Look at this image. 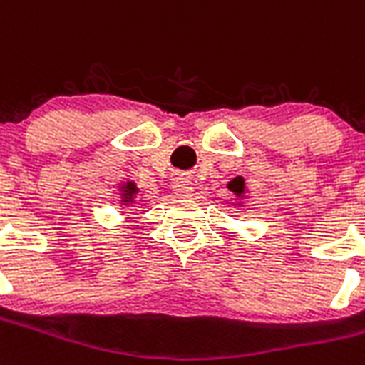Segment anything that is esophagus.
Segmentation results:
<instances>
[{"mask_svg": "<svg viewBox=\"0 0 365 365\" xmlns=\"http://www.w3.org/2000/svg\"><path fill=\"white\" fill-rule=\"evenodd\" d=\"M173 189L174 192L178 196H182V198H185V196H191V191H192V183L189 182L187 178H176L173 183Z\"/></svg>", "mask_w": 365, "mask_h": 365, "instance_id": "1", "label": "esophagus"}]
</instances>
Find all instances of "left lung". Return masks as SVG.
<instances>
[{
  "label": "left lung",
  "mask_w": 365,
  "mask_h": 365,
  "mask_svg": "<svg viewBox=\"0 0 365 365\" xmlns=\"http://www.w3.org/2000/svg\"><path fill=\"white\" fill-rule=\"evenodd\" d=\"M230 189L235 192V195L240 196L244 192V180L242 178H235L233 182H230Z\"/></svg>",
  "instance_id": "obj_1"
}]
</instances>
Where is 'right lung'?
Returning <instances> with one entry per match:
<instances>
[{"mask_svg": "<svg viewBox=\"0 0 365 365\" xmlns=\"http://www.w3.org/2000/svg\"><path fill=\"white\" fill-rule=\"evenodd\" d=\"M125 189H126V195H134V191H135V187L134 185H132V183H128V185H126L125 187Z\"/></svg>", "mask_w": 365, "mask_h": 365, "instance_id": "right-lung-1", "label": "right lung"}]
</instances>
